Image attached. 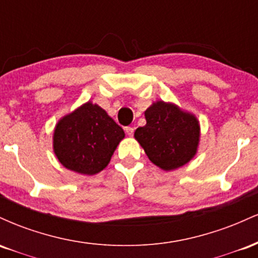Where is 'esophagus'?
<instances>
[{"instance_id": "obj_1", "label": "esophagus", "mask_w": 258, "mask_h": 258, "mask_svg": "<svg viewBox=\"0 0 258 258\" xmlns=\"http://www.w3.org/2000/svg\"><path fill=\"white\" fill-rule=\"evenodd\" d=\"M125 131H126V133H127V136H130V137H132L133 132H135V128H133V127H126Z\"/></svg>"}]
</instances>
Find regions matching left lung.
Wrapping results in <instances>:
<instances>
[{
    "mask_svg": "<svg viewBox=\"0 0 258 258\" xmlns=\"http://www.w3.org/2000/svg\"><path fill=\"white\" fill-rule=\"evenodd\" d=\"M147 123L135 138L154 165L172 171L188 164L198 153L200 123L194 114L178 105L156 100L144 111Z\"/></svg>",
    "mask_w": 258,
    "mask_h": 258,
    "instance_id": "8db88e82",
    "label": "left lung"
}]
</instances>
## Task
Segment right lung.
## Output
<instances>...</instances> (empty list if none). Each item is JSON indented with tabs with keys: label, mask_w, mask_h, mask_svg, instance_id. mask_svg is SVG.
I'll return each mask as SVG.
<instances>
[{
	"label": "right lung",
	"mask_w": 258,
	"mask_h": 258,
	"mask_svg": "<svg viewBox=\"0 0 258 258\" xmlns=\"http://www.w3.org/2000/svg\"><path fill=\"white\" fill-rule=\"evenodd\" d=\"M123 138V130L90 100L59 119L53 132V152L65 168L93 176L108 166Z\"/></svg>",
	"instance_id": "add662e5"
}]
</instances>
